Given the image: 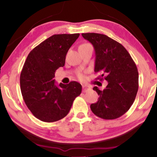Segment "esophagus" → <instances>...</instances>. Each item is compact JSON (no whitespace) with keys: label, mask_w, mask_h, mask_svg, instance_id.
Segmentation results:
<instances>
[{"label":"esophagus","mask_w":157,"mask_h":157,"mask_svg":"<svg viewBox=\"0 0 157 157\" xmlns=\"http://www.w3.org/2000/svg\"><path fill=\"white\" fill-rule=\"evenodd\" d=\"M82 88H83V93H86L87 91L90 90V88L88 86H86V85H83L82 86Z\"/></svg>","instance_id":"obj_1"}]
</instances>
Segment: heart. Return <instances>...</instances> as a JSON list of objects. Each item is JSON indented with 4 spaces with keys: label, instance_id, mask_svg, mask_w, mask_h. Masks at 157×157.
<instances>
[{
    "label": "heart",
    "instance_id": "b5f03b06",
    "mask_svg": "<svg viewBox=\"0 0 157 157\" xmlns=\"http://www.w3.org/2000/svg\"><path fill=\"white\" fill-rule=\"evenodd\" d=\"M89 45L88 43H83V44H81V45H80V47H82V46H85V45ZM78 78H81V79H82V78H83V74H78Z\"/></svg>",
    "mask_w": 157,
    "mask_h": 157
}]
</instances>
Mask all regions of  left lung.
I'll use <instances>...</instances> for the list:
<instances>
[{
    "label": "left lung",
    "instance_id": "left-lung-1",
    "mask_svg": "<svg viewBox=\"0 0 157 157\" xmlns=\"http://www.w3.org/2000/svg\"><path fill=\"white\" fill-rule=\"evenodd\" d=\"M92 43L95 52V72H100L108 82L103 90L93 88L100 98L91 104L94 114L103 119H115L130 109L138 90V71L128 52L121 43L107 36L96 33H82Z\"/></svg>",
    "mask_w": 157,
    "mask_h": 157
}]
</instances>
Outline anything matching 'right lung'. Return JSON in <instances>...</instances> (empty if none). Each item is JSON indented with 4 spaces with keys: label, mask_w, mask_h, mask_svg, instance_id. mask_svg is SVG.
Instances as JSON below:
<instances>
[{
    "label": "right lung",
    "mask_w": 157,
    "mask_h": 157,
    "mask_svg": "<svg viewBox=\"0 0 157 157\" xmlns=\"http://www.w3.org/2000/svg\"><path fill=\"white\" fill-rule=\"evenodd\" d=\"M55 34L28 55L20 75L23 99L33 115L42 121L55 122L68 114L82 86L78 82L55 84V71L64 67L67 52L79 36Z\"/></svg>",
    "instance_id": "obj_1"
}]
</instances>
